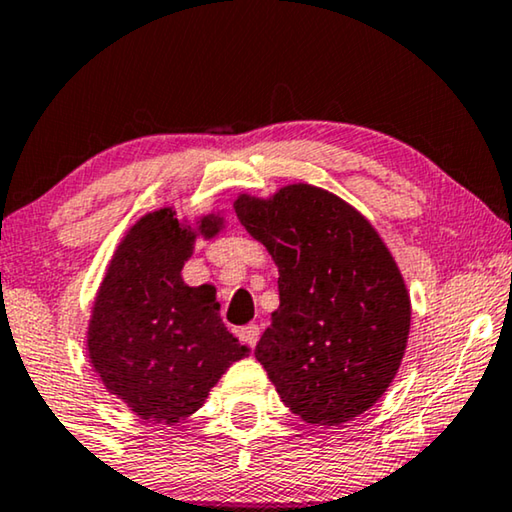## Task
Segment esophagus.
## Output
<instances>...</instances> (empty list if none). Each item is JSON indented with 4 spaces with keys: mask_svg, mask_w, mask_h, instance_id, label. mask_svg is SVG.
Listing matches in <instances>:
<instances>
[{
    "mask_svg": "<svg viewBox=\"0 0 512 512\" xmlns=\"http://www.w3.org/2000/svg\"><path fill=\"white\" fill-rule=\"evenodd\" d=\"M237 338H240L244 345H249L251 349L256 347V342H258V338H261V328H258L256 324H247V326H242L240 331H237Z\"/></svg>",
    "mask_w": 512,
    "mask_h": 512,
    "instance_id": "esophagus-1",
    "label": "esophagus"
}]
</instances>
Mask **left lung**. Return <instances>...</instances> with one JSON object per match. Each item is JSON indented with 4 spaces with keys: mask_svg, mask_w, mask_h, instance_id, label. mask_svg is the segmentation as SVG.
Here are the masks:
<instances>
[{
    "mask_svg": "<svg viewBox=\"0 0 512 512\" xmlns=\"http://www.w3.org/2000/svg\"><path fill=\"white\" fill-rule=\"evenodd\" d=\"M235 214L279 270V307L256 359L293 415L314 426L359 417L391 387L410 333L398 265L361 212L310 184L242 193Z\"/></svg>",
    "mask_w": 512,
    "mask_h": 512,
    "instance_id": "left-lung-1",
    "label": "left lung"
}]
</instances>
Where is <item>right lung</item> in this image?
Returning a JSON list of instances; mask_svg holds the SVG:
<instances>
[{
    "label": "right lung",
    "mask_w": 512,
    "mask_h": 512,
    "mask_svg": "<svg viewBox=\"0 0 512 512\" xmlns=\"http://www.w3.org/2000/svg\"><path fill=\"white\" fill-rule=\"evenodd\" d=\"M221 230L219 214L188 226L172 207L156 209L125 233L97 289L88 359L109 394L149 422L191 417L221 375L249 354L221 321L214 286L181 279L195 240Z\"/></svg>",
    "instance_id": "obj_1"
}]
</instances>
